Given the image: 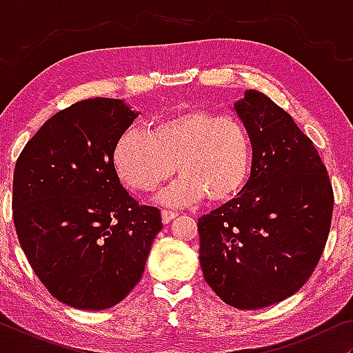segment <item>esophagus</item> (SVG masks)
I'll list each match as a JSON object with an SVG mask.
<instances>
[{
    "instance_id": "obj_1",
    "label": "esophagus",
    "mask_w": 353,
    "mask_h": 353,
    "mask_svg": "<svg viewBox=\"0 0 353 353\" xmlns=\"http://www.w3.org/2000/svg\"><path fill=\"white\" fill-rule=\"evenodd\" d=\"M178 214L173 210H162V221L163 223H170V221L175 219Z\"/></svg>"
}]
</instances>
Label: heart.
<instances>
[{"instance_id":"1","label":"heart","mask_w":353,"mask_h":353,"mask_svg":"<svg viewBox=\"0 0 353 353\" xmlns=\"http://www.w3.org/2000/svg\"><path fill=\"white\" fill-rule=\"evenodd\" d=\"M112 163L120 180L134 191H154L173 172L180 176L157 196L167 207L231 199L252 170V139L233 115L202 109L159 120L149 132L127 130L115 141Z\"/></svg>"}]
</instances>
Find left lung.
<instances>
[{
	"mask_svg": "<svg viewBox=\"0 0 353 353\" xmlns=\"http://www.w3.org/2000/svg\"><path fill=\"white\" fill-rule=\"evenodd\" d=\"M252 139V170L231 199L202 215L199 260L221 301L257 310L297 292L330 234L332 186L315 144L255 90L233 105Z\"/></svg>",
	"mask_w": 353,
	"mask_h": 353,
	"instance_id": "8db88e82",
	"label": "left lung"
}]
</instances>
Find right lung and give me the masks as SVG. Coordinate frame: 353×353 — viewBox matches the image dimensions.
I'll use <instances>...</instances> for the list:
<instances>
[{
  "label": "right lung",
  "instance_id": "obj_1",
  "mask_svg": "<svg viewBox=\"0 0 353 353\" xmlns=\"http://www.w3.org/2000/svg\"><path fill=\"white\" fill-rule=\"evenodd\" d=\"M122 99L93 98L52 115L19 156L12 216L33 272L57 301L105 310L143 276L161 210L138 205L112 151L138 117Z\"/></svg>",
  "mask_w": 353,
  "mask_h": 353
}]
</instances>
